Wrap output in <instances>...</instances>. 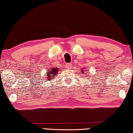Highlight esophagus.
Masks as SVG:
<instances>
[{"label":"esophagus","mask_w":133,"mask_h":133,"mask_svg":"<svg viewBox=\"0 0 133 133\" xmlns=\"http://www.w3.org/2000/svg\"><path fill=\"white\" fill-rule=\"evenodd\" d=\"M66 66L67 67V69H72V64H70V63H67V64H66Z\"/></svg>","instance_id":"obj_1"}]
</instances>
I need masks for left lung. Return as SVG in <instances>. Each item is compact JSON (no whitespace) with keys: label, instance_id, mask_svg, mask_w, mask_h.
<instances>
[{"label":"left lung","instance_id":"8db88e82","mask_svg":"<svg viewBox=\"0 0 133 133\" xmlns=\"http://www.w3.org/2000/svg\"><path fill=\"white\" fill-rule=\"evenodd\" d=\"M81 73H83V74H84V72H86V70L85 69H82V70H81ZM87 73H88V72H87Z\"/></svg>","mask_w":133,"mask_h":133}]
</instances>
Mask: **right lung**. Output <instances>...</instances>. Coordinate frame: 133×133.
Returning <instances> with one entry per match:
<instances>
[{"label": "right lung", "instance_id": "add662e5", "mask_svg": "<svg viewBox=\"0 0 133 133\" xmlns=\"http://www.w3.org/2000/svg\"><path fill=\"white\" fill-rule=\"evenodd\" d=\"M59 70V69L57 68V67H53L52 69H51L50 70H49L48 72L46 73V75H47V79L48 81H50L51 78H53L54 76H56L57 73H58V72Z\"/></svg>", "mask_w": 133, "mask_h": 133}]
</instances>
